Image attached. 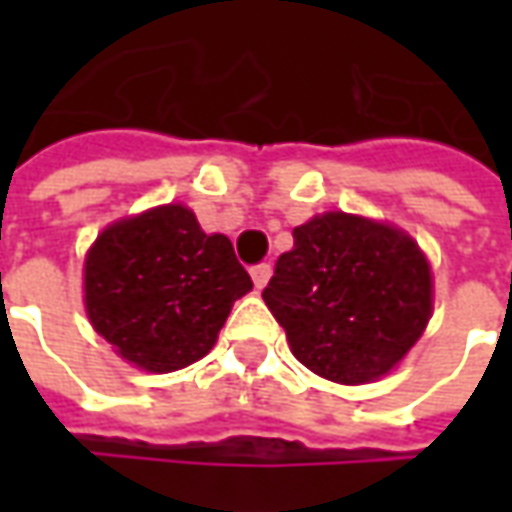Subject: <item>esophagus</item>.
I'll use <instances>...</instances> for the list:
<instances>
[{"label":"esophagus","mask_w":512,"mask_h":512,"mask_svg":"<svg viewBox=\"0 0 512 512\" xmlns=\"http://www.w3.org/2000/svg\"><path fill=\"white\" fill-rule=\"evenodd\" d=\"M249 274H252V282H255L257 290L266 288V282L271 279V266L268 263H257V266L249 268Z\"/></svg>","instance_id":"obj_1"}]
</instances>
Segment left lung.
Instances as JSON below:
<instances>
[{"label": "left lung", "instance_id": "left-lung-1", "mask_svg": "<svg viewBox=\"0 0 512 512\" xmlns=\"http://www.w3.org/2000/svg\"><path fill=\"white\" fill-rule=\"evenodd\" d=\"M263 301L301 365L337 384H367L425 332L430 266L395 227L323 213L293 230Z\"/></svg>", "mask_w": 512, "mask_h": 512}]
</instances>
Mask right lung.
<instances>
[{"label":"right lung","mask_w":512,"mask_h":512,"mask_svg":"<svg viewBox=\"0 0 512 512\" xmlns=\"http://www.w3.org/2000/svg\"><path fill=\"white\" fill-rule=\"evenodd\" d=\"M249 290L230 238L202 233L183 205L106 227L84 260L95 332L150 373H172L208 354L233 301Z\"/></svg>","instance_id":"right-lung-1"}]
</instances>
